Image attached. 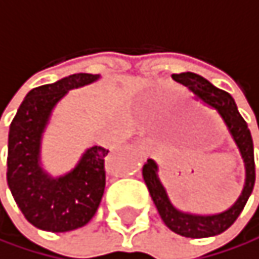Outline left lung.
Masks as SVG:
<instances>
[{
    "instance_id": "1",
    "label": "left lung",
    "mask_w": 259,
    "mask_h": 259,
    "mask_svg": "<svg viewBox=\"0 0 259 259\" xmlns=\"http://www.w3.org/2000/svg\"><path fill=\"white\" fill-rule=\"evenodd\" d=\"M172 78L186 85L192 94L206 103L207 106L213 107L221 119L224 121L227 131L235 141L239 155L243 158L244 169H246V180L244 187L239 198L235 201V204L227 210L215 215H196L189 213L177 209L174 202L170 201L167 190L162 186L158 177V165L153 159H147L143 167V178L149 189V193L158 209V213L164 224L167 226L172 232L186 236V238H207L215 236L227 230L243 212L246 202L253 190L255 186V156H253V141L252 135L247 127L244 118L239 115L235 100L227 94V92L215 87L206 78L192 72L174 73ZM259 127V124H258Z\"/></svg>"
}]
</instances>
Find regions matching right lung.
<instances>
[{"label": "right lung", "instance_id": "obj_1", "mask_svg": "<svg viewBox=\"0 0 259 259\" xmlns=\"http://www.w3.org/2000/svg\"><path fill=\"white\" fill-rule=\"evenodd\" d=\"M98 78L100 75L75 73L32 89L10 124L7 184L26 220L41 230L58 233L79 229L98 210L106 187L107 149H87L75 167L61 177L49 175L41 165L42 134L55 106L69 90Z\"/></svg>", "mask_w": 259, "mask_h": 259}]
</instances>
